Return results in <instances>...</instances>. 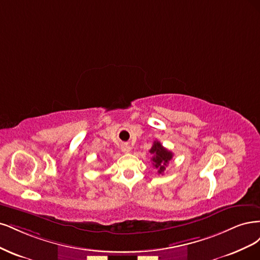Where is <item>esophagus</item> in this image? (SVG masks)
Masks as SVG:
<instances>
[{
    "mask_svg": "<svg viewBox=\"0 0 260 260\" xmlns=\"http://www.w3.org/2000/svg\"><path fill=\"white\" fill-rule=\"evenodd\" d=\"M121 150H122V152H124V153H127V152H129V151H131V147H129L127 144H124V145H122Z\"/></svg>",
    "mask_w": 260,
    "mask_h": 260,
    "instance_id": "34e87169",
    "label": "esophagus"
}]
</instances>
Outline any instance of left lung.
Listing matches in <instances>:
<instances>
[{"label":"left lung","instance_id":"obj_1","mask_svg":"<svg viewBox=\"0 0 260 260\" xmlns=\"http://www.w3.org/2000/svg\"><path fill=\"white\" fill-rule=\"evenodd\" d=\"M149 152L152 154L151 161L153 166L155 169H157V173L163 174V172L165 171V167L173 158V153L170 150L164 148L160 141H154Z\"/></svg>","mask_w":260,"mask_h":260}]
</instances>
